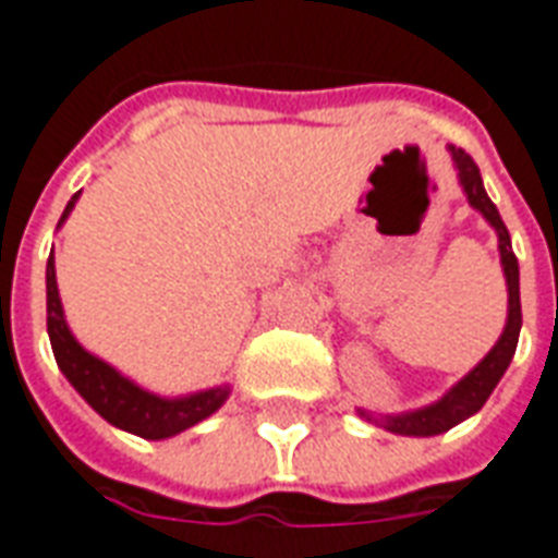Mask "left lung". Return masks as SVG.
Segmentation results:
<instances>
[{
    "mask_svg": "<svg viewBox=\"0 0 558 558\" xmlns=\"http://www.w3.org/2000/svg\"><path fill=\"white\" fill-rule=\"evenodd\" d=\"M448 151H451L457 182L463 187L469 206L490 223L496 230V239H499V259H502L505 287H508V316H505L502 335L493 343V350L460 383L448 388L439 400H433L427 407H418V410L398 412V415H383V412L362 410V407L355 410L364 421H371V424L388 433H398V436H439V433L451 430L460 421L472 418L487 403L493 388L499 386V379L508 371V364L514 359L517 340H520V326H523V314H520V266H517V256L511 251L508 227L499 218V208L493 206V199L484 191L478 163L469 158L463 148L448 146Z\"/></svg>",
    "mask_w": 558,
    "mask_h": 558,
    "instance_id": "8db88e82",
    "label": "left lung"
}]
</instances>
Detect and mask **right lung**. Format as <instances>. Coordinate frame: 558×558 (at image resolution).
<instances>
[{"label": "right lung", "instance_id": "obj_1", "mask_svg": "<svg viewBox=\"0 0 558 558\" xmlns=\"http://www.w3.org/2000/svg\"><path fill=\"white\" fill-rule=\"evenodd\" d=\"M77 199L80 194L71 196L59 227L74 211ZM47 335H50L59 371L65 374L71 386L77 388L80 398L113 427L143 436V439H170L175 433L187 430L199 421H206L208 415H215L230 398V386L203 388V391L182 395V398H160L155 391L137 386L134 379H128L125 374H119L113 364L92 355L68 328L65 307L59 299V287H56L53 254L47 259Z\"/></svg>", "mask_w": 558, "mask_h": 558}]
</instances>
